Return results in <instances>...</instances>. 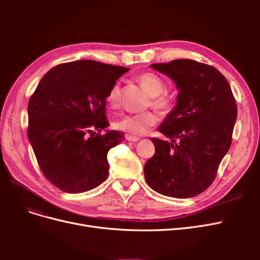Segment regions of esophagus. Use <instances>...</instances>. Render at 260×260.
Wrapping results in <instances>:
<instances>
[{
	"mask_svg": "<svg viewBox=\"0 0 260 260\" xmlns=\"http://www.w3.org/2000/svg\"><path fill=\"white\" fill-rule=\"evenodd\" d=\"M125 140L130 141V142H137V141L140 140V138L138 137H133V136H130V135H125Z\"/></svg>",
	"mask_w": 260,
	"mask_h": 260,
	"instance_id": "obj_1",
	"label": "esophagus"
}]
</instances>
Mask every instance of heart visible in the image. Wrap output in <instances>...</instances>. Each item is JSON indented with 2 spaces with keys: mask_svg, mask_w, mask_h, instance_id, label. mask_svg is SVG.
I'll return each mask as SVG.
<instances>
[{
  "mask_svg": "<svg viewBox=\"0 0 260 260\" xmlns=\"http://www.w3.org/2000/svg\"><path fill=\"white\" fill-rule=\"evenodd\" d=\"M138 82L149 95V103L155 111L161 115H168L174 111L177 98L174 92L165 90L166 83L162 78L153 72H145L138 76ZM120 101V85L114 83L109 89L106 102L109 106L116 107ZM157 123V117L152 112H144L135 115H124L114 121V127L130 135L140 136Z\"/></svg>",
  "mask_w": 260,
  "mask_h": 260,
  "instance_id": "b5f03b06",
  "label": "heart"
}]
</instances>
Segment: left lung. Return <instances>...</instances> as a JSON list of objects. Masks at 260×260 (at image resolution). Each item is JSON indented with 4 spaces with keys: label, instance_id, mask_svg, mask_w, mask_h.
Instances as JSON below:
<instances>
[{
    "label": "left lung",
    "instance_id": "1",
    "mask_svg": "<svg viewBox=\"0 0 260 260\" xmlns=\"http://www.w3.org/2000/svg\"><path fill=\"white\" fill-rule=\"evenodd\" d=\"M152 68L169 76L179 94L158 128L171 142L153 138L155 154L144 166L147 184L176 199L203 193L229 151L238 116L237 102L224 76L207 64L175 59Z\"/></svg>",
    "mask_w": 260,
    "mask_h": 260
}]
</instances>
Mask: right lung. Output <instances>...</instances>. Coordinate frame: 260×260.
<instances>
[{
    "instance_id": "obj_1",
    "label": "right lung",
    "mask_w": 260,
    "mask_h": 260,
    "mask_svg": "<svg viewBox=\"0 0 260 260\" xmlns=\"http://www.w3.org/2000/svg\"><path fill=\"white\" fill-rule=\"evenodd\" d=\"M129 68L81 59L53 67L28 103V139L42 174L66 193L99 186L108 176L107 153L123 133L107 131L106 95Z\"/></svg>"
}]
</instances>
